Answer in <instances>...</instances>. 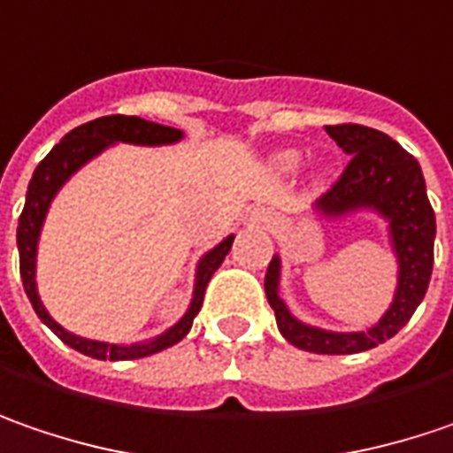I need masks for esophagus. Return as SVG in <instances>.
<instances>
[{
  "label": "esophagus",
  "instance_id": "esophagus-1",
  "mask_svg": "<svg viewBox=\"0 0 453 453\" xmlns=\"http://www.w3.org/2000/svg\"><path fill=\"white\" fill-rule=\"evenodd\" d=\"M260 221H270V216H267V214H260Z\"/></svg>",
  "mask_w": 453,
  "mask_h": 453
}]
</instances>
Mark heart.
<instances>
[{
	"instance_id": "b5f03b06",
	"label": "heart",
	"mask_w": 453,
	"mask_h": 453,
	"mask_svg": "<svg viewBox=\"0 0 453 453\" xmlns=\"http://www.w3.org/2000/svg\"><path fill=\"white\" fill-rule=\"evenodd\" d=\"M278 165L283 170H293L298 165V155H296V152H283V155L278 157Z\"/></svg>"
}]
</instances>
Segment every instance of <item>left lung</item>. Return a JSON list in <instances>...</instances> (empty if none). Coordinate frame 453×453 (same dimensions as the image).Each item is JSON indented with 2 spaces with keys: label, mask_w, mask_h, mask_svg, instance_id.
I'll return each instance as SVG.
<instances>
[{
  "label": "left lung",
  "mask_w": 453,
  "mask_h": 453,
  "mask_svg": "<svg viewBox=\"0 0 453 453\" xmlns=\"http://www.w3.org/2000/svg\"><path fill=\"white\" fill-rule=\"evenodd\" d=\"M326 132L349 155V163L339 180L316 201V211L324 216H344L359 209H372L390 221V242L400 265L393 305L380 319V324L367 331L336 334L305 326L293 319L278 296V257L267 265L265 293L275 311L280 334L293 347L316 354H357L374 349L385 339L395 336L416 313L434 270L436 216L426 193L418 160L400 148L395 140L362 125H328Z\"/></svg>",
  "instance_id": "obj_1"
}]
</instances>
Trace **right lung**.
Wrapping results in <instances>:
<instances>
[{
    "instance_id": "1",
    "label": "right lung",
    "mask_w": 453,
    "mask_h": 453,
    "mask_svg": "<svg viewBox=\"0 0 453 453\" xmlns=\"http://www.w3.org/2000/svg\"><path fill=\"white\" fill-rule=\"evenodd\" d=\"M183 137L180 129H173V127L155 125L148 119H140V117H125V114H111V117H99L94 122H86V125L71 129L56 148L50 150L40 165L35 168L33 180L27 186V198H25V209L19 214V224H17V247H19V275H22V285H25V293L33 303L35 313L40 316V321L56 334L60 342H65L68 347H73L86 357H94V359H111V362H122V359H140V357H150V354H157V351L168 349L173 344H178L188 331H191L193 319L196 313L201 311L203 303V293H206V285L211 280L219 265L224 262V257L229 255L232 250V242L234 237H226L219 247H214L211 252H206L201 262H198V270H196V288H193V301L186 311V316L170 326L165 334L155 336L152 342L145 344H106V342H91V339H83L76 336L71 331L56 324L50 319V313L45 311V305L37 296V285H35V257H37V237H40V229H42V221L48 214V206L53 201V196L58 188L76 173V170L88 163L94 155H99L102 150H106L111 142H132V145H170V142H178Z\"/></svg>"
}]
</instances>
